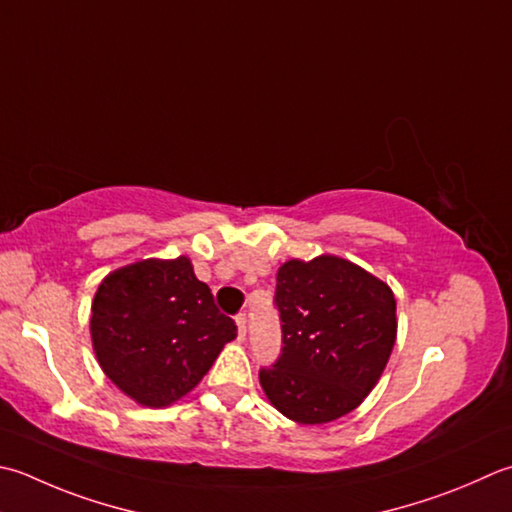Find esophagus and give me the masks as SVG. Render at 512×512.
I'll use <instances>...</instances> for the list:
<instances>
[{"instance_id": "34e87169", "label": "esophagus", "mask_w": 512, "mask_h": 512, "mask_svg": "<svg viewBox=\"0 0 512 512\" xmlns=\"http://www.w3.org/2000/svg\"><path fill=\"white\" fill-rule=\"evenodd\" d=\"M246 315L244 313H239L237 317H235V324H237V330H239V339H246Z\"/></svg>"}]
</instances>
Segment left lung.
Returning <instances> with one entry per match:
<instances>
[{"label":"left lung","instance_id":"8db88e82","mask_svg":"<svg viewBox=\"0 0 512 512\" xmlns=\"http://www.w3.org/2000/svg\"><path fill=\"white\" fill-rule=\"evenodd\" d=\"M282 355L259 370L268 402L297 424H328L364 402L397 339L393 290L337 255L277 270Z\"/></svg>","mask_w":512,"mask_h":512}]
</instances>
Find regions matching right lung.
Returning a JSON list of instances; mask_svg holds the SVG:
<instances>
[{
	"label": "right lung",
	"instance_id": "1",
	"mask_svg": "<svg viewBox=\"0 0 512 512\" xmlns=\"http://www.w3.org/2000/svg\"><path fill=\"white\" fill-rule=\"evenodd\" d=\"M90 310V339L104 375L148 408L188 395L237 337L235 322L219 313L184 255L113 270Z\"/></svg>",
	"mask_w": 512,
	"mask_h": 512
}]
</instances>
